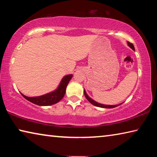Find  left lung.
Wrapping results in <instances>:
<instances>
[{
  "instance_id": "obj_1",
  "label": "left lung",
  "mask_w": 157,
  "mask_h": 157,
  "mask_svg": "<svg viewBox=\"0 0 157 157\" xmlns=\"http://www.w3.org/2000/svg\"><path fill=\"white\" fill-rule=\"evenodd\" d=\"M127 45H128V46L129 48H131L133 50H135V48H134V45H133L132 44L129 43V42L127 41ZM84 95L85 97H86V98L87 100H88V101L89 102H91L92 105H94V106H96V107H102V108H107V109H111V108H114V107H118V106L121 105L123 104V103H121V104L119 105H103V104H100V103L99 102H97L96 101H95L94 100H93L92 98H90L88 95H87L86 91H85V89L84 90Z\"/></svg>"
}]
</instances>
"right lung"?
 <instances>
[{"mask_svg": "<svg viewBox=\"0 0 157 157\" xmlns=\"http://www.w3.org/2000/svg\"><path fill=\"white\" fill-rule=\"evenodd\" d=\"M73 78L72 74L65 75L61 80L59 84L58 85L57 88L50 93H48L44 95H40V96L36 97H28L21 94L24 97L26 100L30 101L33 104H35L39 106H50L52 105H55L62 99L64 96L66 86L70 82L71 78Z\"/></svg>", "mask_w": 157, "mask_h": 157, "instance_id": "1", "label": "right lung"}]
</instances>
